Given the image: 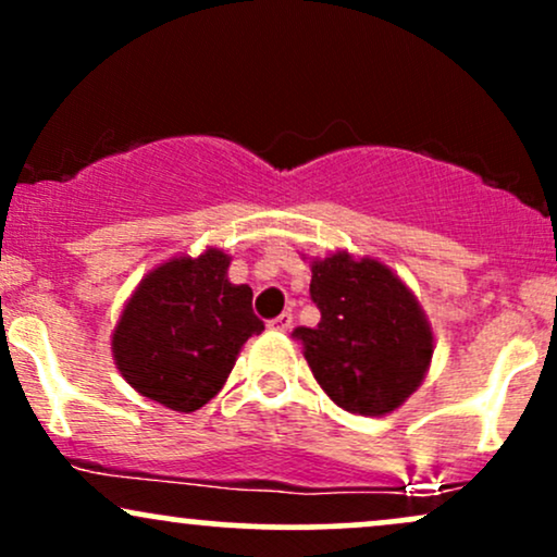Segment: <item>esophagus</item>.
Here are the masks:
<instances>
[{"mask_svg": "<svg viewBox=\"0 0 557 557\" xmlns=\"http://www.w3.org/2000/svg\"><path fill=\"white\" fill-rule=\"evenodd\" d=\"M290 324H293L290 311H283L280 317L270 319V330H277V332H287V330H290Z\"/></svg>", "mask_w": 557, "mask_h": 557, "instance_id": "obj_1", "label": "esophagus"}]
</instances>
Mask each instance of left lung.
<instances>
[{"label": "left lung", "mask_w": 557, "mask_h": 557, "mask_svg": "<svg viewBox=\"0 0 557 557\" xmlns=\"http://www.w3.org/2000/svg\"><path fill=\"white\" fill-rule=\"evenodd\" d=\"M317 327L293 337L324 393L361 417L395 411L424 380L432 330L406 285L374 259L335 253L311 261Z\"/></svg>", "instance_id": "left-lung-1"}]
</instances>
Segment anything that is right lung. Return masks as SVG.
<instances>
[{
    "instance_id": "obj_1",
    "label": "right lung",
    "mask_w": 557,
    "mask_h": 557,
    "mask_svg": "<svg viewBox=\"0 0 557 557\" xmlns=\"http://www.w3.org/2000/svg\"><path fill=\"white\" fill-rule=\"evenodd\" d=\"M227 267V253L209 248L146 274L112 335L127 385L183 413L220 393L243 343L264 330L251 287L230 283Z\"/></svg>"
}]
</instances>
